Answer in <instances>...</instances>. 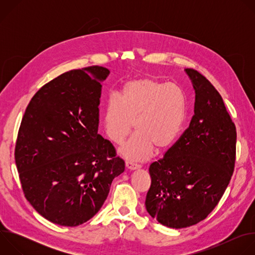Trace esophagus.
<instances>
[{
  "label": "esophagus",
  "mask_w": 255,
  "mask_h": 255,
  "mask_svg": "<svg viewBox=\"0 0 255 255\" xmlns=\"http://www.w3.org/2000/svg\"><path fill=\"white\" fill-rule=\"evenodd\" d=\"M125 165H126V168L129 169V170H136V169L140 168V165H138L136 163H133L131 161H126Z\"/></svg>",
  "instance_id": "obj_1"
}]
</instances>
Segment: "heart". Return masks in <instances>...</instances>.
<instances>
[{"label":"heart","mask_w":255,"mask_h":255,"mask_svg":"<svg viewBox=\"0 0 255 255\" xmlns=\"http://www.w3.org/2000/svg\"><path fill=\"white\" fill-rule=\"evenodd\" d=\"M186 121V101L174 86L153 79L127 82L121 96L107 100L104 128L112 142L121 144L132 132H137L119 149L131 161L147 160L154 147L163 150L175 140Z\"/></svg>","instance_id":"1"}]
</instances>
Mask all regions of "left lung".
Instances as JSON below:
<instances>
[{"label":"left lung","mask_w":255,"mask_h":255,"mask_svg":"<svg viewBox=\"0 0 255 255\" xmlns=\"http://www.w3.org/2000/svg\"><path fill=\"white\" fill-rule=\"evenodd\" d=\"M185 71L195 90V114L173 146L150 164L145 200L148 214L174 229L195 225L213 211L229 185L236 154V128L222 97L200 72Z\"/></svg>","instance_id":"left-lung-1"}]
</instances>
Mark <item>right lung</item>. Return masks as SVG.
I'll list each match as a JSON object with an SVG mask.
<instances>
[{"mask_svg": "<svg viewBox=\"0 0 255 255\" xmlns=\"http://www.w3.org/2000/svg\"><path fill=\"white\" fill-rule=\"evenodd\" d=\"M110 70L64 72L31 99L18 133L15 160L27 201L48 221L75 227L89 221L125 169L99 133L102 85Z\"/></svg>", "mask_w": 255, "mask_h": 255, "instance_id": "obj_1", "label": "right lung"}]
</instances>
